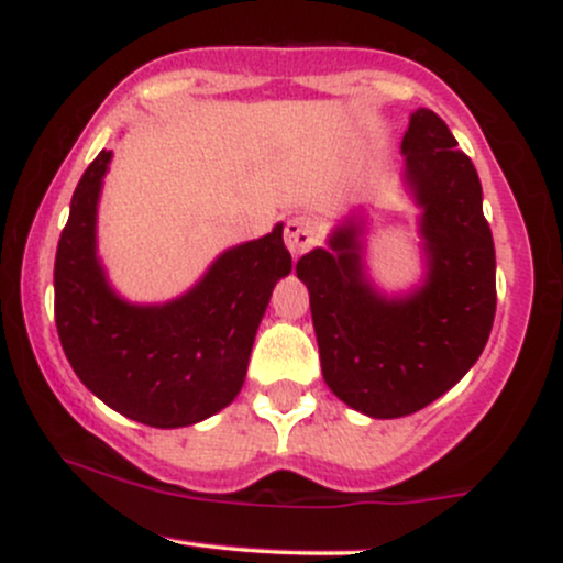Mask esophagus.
Instances as JSON below:
<instances>
[{
  "mask_svg": "<svg viewBox=\"0 0 563 563\" xmlns=\"http://www.w3.org/2000/svg\"><path fill=\"white\" fill-rule=\"evenodd\" d=\"M320 228L312 217H294L286 222V245L290 254H303L318 243Z\"/></svg>",
  "mask_w": 563,
  "mask_h": 563,
  "instance_id": "esophagus-1",
  "label": "esophagus"
}]
</instances>
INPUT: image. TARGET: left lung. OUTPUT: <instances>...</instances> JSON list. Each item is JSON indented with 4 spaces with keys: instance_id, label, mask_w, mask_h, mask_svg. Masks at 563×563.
<instances>
[{
    "instance_id": "1",
    "label": "left lung",
    "mask_w": 563,
    "mask_h": 563,
    "mask_svg": "<svg viewBox=\"0 0 563 563\" xmlns=\"http://www.w3.org/2000/svg\"><path fill=\"white\" fill-rule=\"evenodd\" d=\"M434 111L412 113L402 140L407 183L423 206L429 280L389 301L367 286L357 228L296 264L309 288L325 384L373 418H402L452 389L479 360L493 331L495 243L482 183Z\"/></svg>"
}]
</instances>
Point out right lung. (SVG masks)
<instances>
[{
    "label": "right lung",
    "mask_w": 563,
    "mask_h": 563,
    "mask_svg": "<svg viewBox=\"0 0 563 563\" xmlns=\"http://www.w3.org/2000/svg\"><path fill=\"white\" fill-rule=\"evenodd\" d=\"M111 153L76 185L55 254V325L89 391L132 421L177 429L214 416L241 391L275 283L290 273L283 224L224 251L183 299L132 307L95 256V214Z\"/></svg>",
    "instance_id": "add662e5"
}]
</instances>
